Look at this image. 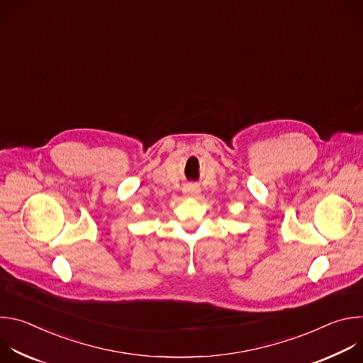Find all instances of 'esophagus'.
Returning <instances> with one entry per match:
<instances>
[{
	"instance_id": "esophagus-1",
	"label": "esophagus",
	"mask_w": 363,
	"mask_h": 363,
	"mask_svg": "<svg viewBox=\"0 0 363 363\" xmlns=\"http://www.w3.org/2000/svg\"><path fill=\"white\" fill-rule=\"evenodd\" d=\"M184 194L188 196H196L199 194V186L196 185H186L184 188Z\"/></svg>"
}]
</instances>
